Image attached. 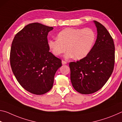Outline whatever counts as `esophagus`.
I'll return each instance as SVG.
<instances>
[{"mask_svg": "<svg viewBox=\"0 0 122 122\" xmlns=\"http://www.w3.org/2000/svg\"><path fill=\"white\" fill-rule=\"evenodd\" d=\"M67 62L66 61H62V64L63 65H66L67 64Z\"/></svg>", "mask_w": 122, "mask_h": 122, "instance_id": "34e87169", "label": "esophagus"}]
</instances>
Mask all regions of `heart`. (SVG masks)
<instances>
[{
    "instance_id": "b5f03b06",
    "label": "heart",
    "mask_w": 122,
    "mask_h": 122,
    "mask_svg": "<svg viewBox=\"0 0 122 122\" xmlns=\"http://www.w3.org/2000/svg\"><path fill=\"white\" fill-rule=\"evenodd\" d=\"M95 33L92 29L67 28L57 35V39L48 41L49 49L55 56H59L68 51L65 55L66 59L80 60L87 55L95 41Z\"/></svg>"
}]
</instances>
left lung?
Listing matches in <instances>:
<instances>
[{
    "label": "left lung",
    "instance_id": "8db88e82",
    "mask_svg": "<svg viewBox=\"0 0 122 122\" xmlns=\"http://www.w3.org/2000/svg\"><path fill=\"white\" fill-rule=\"evenodd\" d=\"M97 28L96 42L90 52L80 61L69 63L74 88L82 94L96 92L106 84L113 71L115 45L105 27L94 21Z\"/></svg>",
    "mask_w": 122,
    "mask_h": 122
}]
</instances>
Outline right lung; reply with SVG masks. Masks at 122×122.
Segmentation results:
<instances>
[{
	"label": "right lung",
	"instance_id": "obj_1",
	"mask_svg": "<svg viewBox=\"0 0 122 122\" xmlns=\"http://www.w3.org/2000/svg\"><path fill=\"white\" fill-rule=\"evenodd\" d=\"M53 27L38 22L28 24L12 41L10 63L14 76L26 90L42 95L53 87L61 60L49 51L47 36Z\"/></svg>",
	"mask_w": 122,
	"mask_h": 122
}]
</instances>
